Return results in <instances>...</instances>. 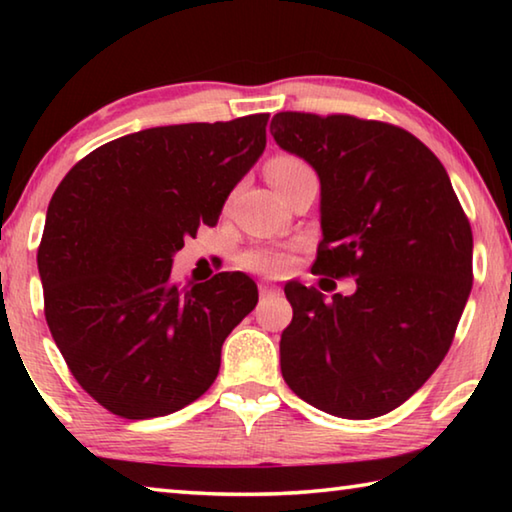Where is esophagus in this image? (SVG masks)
I'll use <instances>...</instances> for the list:
<instances>
[{"label":"esophagus","mask_w":512,"mask_h":512,"mask_svg":"<svg viewBox=\"0 0 512 512\" xmlns=\"http://www.w3.org/2000/svg\"><path fill=\"white\" fill-rule=\"evenodd\" d=\"M280 289H275V287H271V284H266V282H262L259 284V293H262V296H268V293H277Z\"/></svg>","instance_id":"34e87169"}]
</instances>
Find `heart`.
I'll use <instances>...</instances> for the list:
<instances>
[{
	"label": "heart",
	"instance_id": "obj_1",
	"mask_svg": "<svg viewBox=\"0 0 512 512\" xmlns=\"http://www.w3.org/2000/svg\"><path fill=\"white\" fill-rule=\"evenodd\" d=\"M307 171H311L309 164L305 160H300L298 155H291V153H277L266 162V178L271 180L273 187H282L284 183H289V180L298 178ZM289 264H291V255L282 248H257L244 255L246 268L268 277L284 275L287 273Z\"/></svg>",
	"mask_w": 512,
	"mask_h": 512
}]
</instances>
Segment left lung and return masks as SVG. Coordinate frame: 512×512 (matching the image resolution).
Wrapping results in <instances>:
<instances>
[{"instance_id":"left-lung-1","label":"left lung","mask_w":512,"mask_h":512,"mask_svg":"<svg viewBox=\"0 0 512 512\" xmlns=\"http://www.w3.org/2000/svg\"><path fill=\"white\" fill-rule=\"evenodd\" d=\"M273 140L320 178L314 273L354 277L327 300L289 282L282 377L336 418L397 409L454 341L472 291V228L440 160L400 126L352 115L277 112Z\"/></svg>"}]
</instances>
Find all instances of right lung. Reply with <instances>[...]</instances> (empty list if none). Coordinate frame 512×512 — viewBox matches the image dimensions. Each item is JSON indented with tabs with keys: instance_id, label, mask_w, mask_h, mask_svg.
<instances>
[{
	"instance_id": "obj_1",
	"label": "right lung",
	"mask_w": 512,
	"mask_h": 512,
	"mask_svg": "<svg viewBox=\"0 0 512 512\" xmlns=\"http://www.w3.org/2000/svg\"><path fill=\"white\" fill-rule=\"evenodd\" d=\"M268 115L158 126L94 149L51 196L38 248L45 318L76 381L126 420L214 384L221 345L257 305L244 273L178 287L173 255L216 225L259 160Z\"/></svg>"
}]
</instances>
